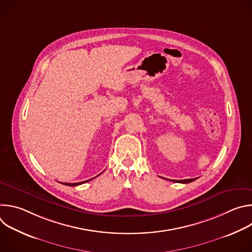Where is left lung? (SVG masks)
<instances>
[{
    "mask_svg": "<svg viewBox=\"0 0 252 252\" xmlns=\"http://www.w3.org/2000/svg\"><path fill=\"white\" fill-rule=\"evenodd\" d=\"M196 178H189V179H182V181H174V179H170V182H173V183H179V184H189L193 181H195Z\"/></svg>",
    "mask_w": 252,
    "mask_h": 252,
    "instance_id": "1",
    "label": "left lung"
}]
</instances>
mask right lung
<instances>
[{"mask_svg": "<svg viewBox=\"0 0 252 252\" xmlns=\"http://www.w3.org/2000/svg\"><path fill=\"white\" fill-rule=\"evenodd\" d=\"M99 175V174H98ZM93 178H91V179H88V181H85V182H82V183H74V184H68V183H63V185H64V186H67V187H77V186H80V185H83V184H86V183H88V182H90V181H92ZM62 184V183H61Z\"/></svg>", "mask_w": 252, "mask_h": 252, "instance_id": "right-lung-1", "label": "right lung"}]
</instances>
